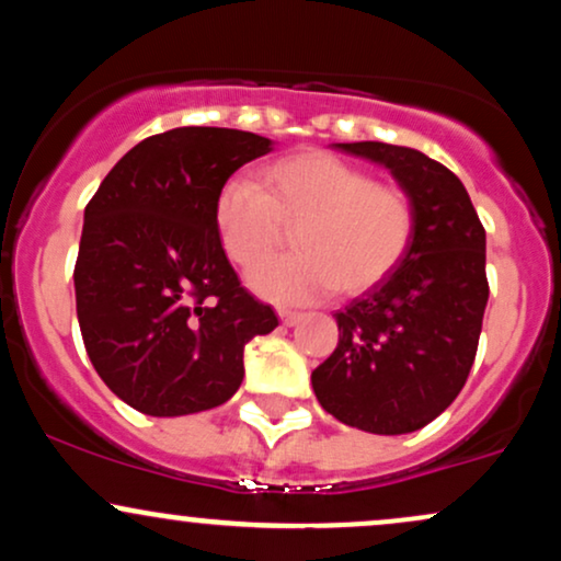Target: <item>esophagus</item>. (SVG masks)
Instances as JSON below:
<instances>
[{"instance_id":"esophagus-1","label":"esophagus","mask_w":561,"mask_h":561,"mask_svg":"<svg viewBox=\"0 0 561 561\" xmlns=\"http://www.w3.org/2000/svg\"><path fill=\"white\" fill-rule=\"evenodd\" d=\"M300 317H302L300 311H289V308H279V319H282V324H287V327L298 324Z\"/></svg>"}]
</instances>
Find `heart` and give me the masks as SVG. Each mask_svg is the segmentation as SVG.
I'll list each match as a JSON object with an SVG mask.
<instances>
[{
	"label": "heart",
	"instance_id": "obj_1",
	"mask_svg": "<svg viewBox=\"0 0 561 561\" xmlns=\"http://www.w3.org/2000/svg\"><path fill=\"white\" fill-rule=\"evenodd\" d=\"M216 231L224 253L253 268L295 231L300 253L250 274L261 295L302 302L337 289L356 298L396 272L414 240V203L401 186L332 152H293L261 171V190L231 179L218 190Z\"/></svg>",
	"mask_w": 561,
	"mask_h": 561
}]
</instances>
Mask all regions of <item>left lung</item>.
Segmentation results:
<instances>
[{
	"label": "left lung",
	"instance_id": "1",
	"mask_svg": "<svg viewBox=\"0 0 561 561\" xmlns=\"http://www.w3.org/2000/svg\"><path fill=\"white\" fill-rule=\"evenodd\" d=\"M390 169L416 214L409 253L382 285L334 313L340 340L311 375L321 409L375 435L414 433L454 403L488 302L485 229L454 171L385 141L337 145Z\"/></svg>",
	"mask_w": 561,
	"mask_h": 561
}]
</instances>
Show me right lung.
Here are the masks:
<instances>
[{
	"label": "right lung",
	"instance_id": "1",
	"mask_svg": "<svg viewBox=\"0 0 561 561\" xmlns=\"http://www.w3.org/2000/svg\"><path fill=\"white\" fill-rule=\"evenodd\" d=\"M272 139L184 126L126 152L83 210L76 313L89 362L121 401L150 416L227 403L244 345L279 324L224 253L214 205Z\"/></svg>",
	"mask_w": 561,
	"mask_h": 561
}]
</instances>
